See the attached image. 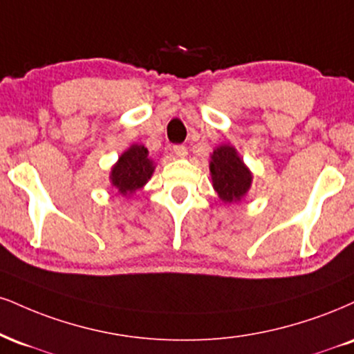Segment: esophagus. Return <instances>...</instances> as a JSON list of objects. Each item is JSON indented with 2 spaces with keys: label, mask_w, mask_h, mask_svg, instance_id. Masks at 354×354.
I'll list each match as a JSON object with an SVG mask.
<instances>
[{
  "label": "esophagus",
  "mask_w": 354,
  "mask_h": 354,
  "mask_svg": "<svg viewBox=\"0 0 354 354\" xmlns=\"http://www.w3.org/2000/svg\"><path fill=\"white\" fill-rule=\"evenodd\" d=\"M173 153L178 156V158H185V156L188 155V148H186L185 145H174Z\"/></svg>",
  "instance_id": "esophagus-1"
}]
</instances>
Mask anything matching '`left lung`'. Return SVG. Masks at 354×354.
Segmentation results:
<instances>
[{
    "mask_svg": "<svg viewBox=\"0 0 354 354\" xmlns=\"http://www.w3.org/2000/svg\"><path fill=\"white\" fill-rule=\"evenodd\" d=\"M209 171L212 186L224 203L241 201L252 185V173L231 145H221L212 151Z\"/></svg>",
    "mask_w": 354,
    "mask_h": 354,
    "instance_id": "8db88e82",
    "label": "left lung"
}]
</instances>
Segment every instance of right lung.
Masks as SVG:
<instances>
[{
	"mask_svg": "<svg viewBox=\"0 0 354 354\" xmlns=\"http://www.w3.org/2000/svg\"><path fill=\"white\" fill-rule=\"evenodd\" d=\"M153 171H155V165L148 158L147 148L143 145H131L113 165L112 171H110V181L118 193L130 196L147 185Z\"/></svg>",
	"mask_w": 354,
	"mask_h": 354,
	"instance_id": "obj_1",
	"label": "right lung"
}]
</instances>
